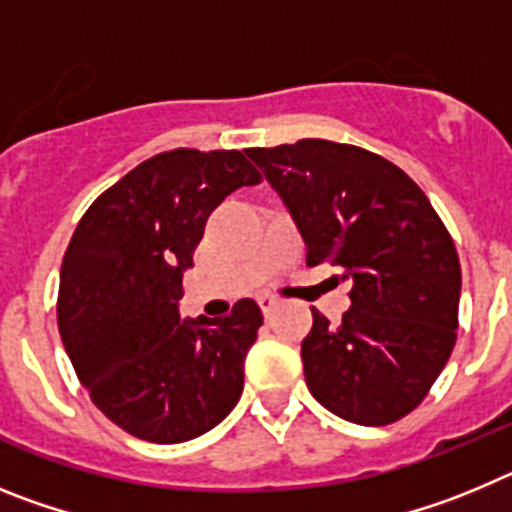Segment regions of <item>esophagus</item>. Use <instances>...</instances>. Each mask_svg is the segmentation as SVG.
Wrapping results in <instances>:
<instances>
[{
    "label": "esophagus",
    "instance_id": "obj_1",
    "mask_svg": "<svg viewBox=\"0 0 512 512\" xmlns=\"http://www.w3.org/2000/svg\"><path fill=\"white\" fill-rule=\"evenodd\" d=\"M277 305H279V302L274 300V297H269V295H261L259 297V307H261V312H264L266 318H269L271 312L277 310Z\"/></svg>",
    "mask_w": 512,
    "mask_h": 512
}]
</instances>
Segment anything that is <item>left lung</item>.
<instances>
[{
	"label": "left lung",
	"instance_id": "8db88e82",
	"mask_svg": "<svg viewBox=\"0 0 512 512\" xmlns=\"http://www.w3.org/2000/svg\"><path fill=\"white\" fill-rule=\"evenodd\" d=\"M307 246V264L351 282L341 325L312 310L302 369L338 418L387 425L423 402L459 328L461 266L449 230L400 166L364 148L305 138L248 148Z\"/></svg>",
	"mask_w": 512,
	"mask_h": 512
}]
</instances>
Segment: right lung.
I'll return each instance as SVG.
<instances>
[{
	"label": "right lung",
	"mask_w": 512,
	"mask_h": 512,
	"mask_svg": "<svg viewBox=\"0 0 512 512\" xmlns=\"http://www.w3.org/2000/svg\"><path fill=\"white\" fill-rule=\"evenodd\" d=\"M259 182L241 151L176 148L122 176L76 225L58 330L94 405L130 436L189 441L241 400L259 305L238 300L225 318L182 320L179 300L210 212Z\"/></svg>",
	"instance_id": "add662e5"
}]
</instances>
